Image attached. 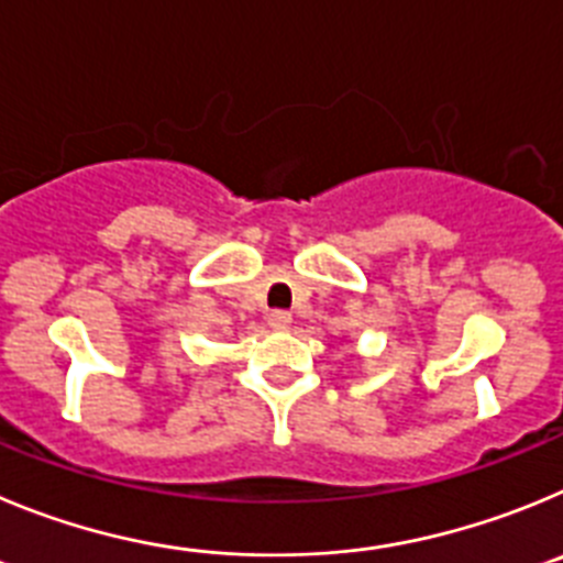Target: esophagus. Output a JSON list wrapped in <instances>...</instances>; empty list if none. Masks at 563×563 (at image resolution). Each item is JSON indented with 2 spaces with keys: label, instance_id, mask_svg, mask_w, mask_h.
Wrapping results in <instances>:
<instances>
[{
  "label": "esophagus",
  "instance_id": "esophagus-1",
  "mask_svg": "<svg viewBox=\"0 0 563 563\" xmlns=\"http://www.w3.org/2000/svg\"><path fill=\"white\" fill-rule=\"evenodd\" d=\"M266 322H269L272 331H288V325H291V313H288V311H272L269 317H266Z\"/></svg>",
  "mask_w": 563,
  "mask_h": 563
}]
</instances>
